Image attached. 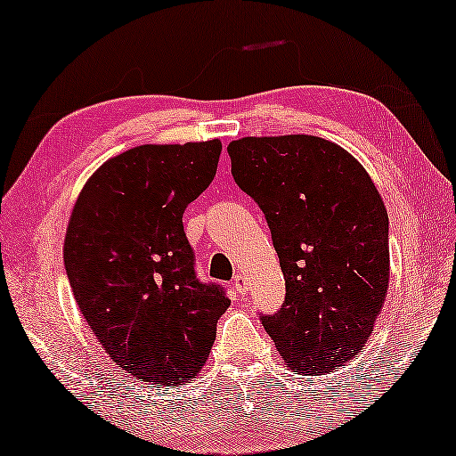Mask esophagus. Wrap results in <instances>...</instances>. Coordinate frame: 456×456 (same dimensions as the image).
Returning a JSON list of instances; mask_svg holds the SVG:
<instances>
[{
  "instance_id": "obj_1",
  "label": "esophagus",
  "mask_w": 456,
  "mask_h": 456,
  "mask_svg": "<svg viewBox=\"0 0 456 456\" xmlns=\"http://www.w3.org/2000/svg\"><path fill=\"white\" fill-rule=\"evenodd\" d=\"M233 287H235V291L239 295H245L247 293V279H245V275H241V273H237V275L233 277Z\"/></svg>"
}]
</instances>
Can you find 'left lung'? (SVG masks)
<instances>
[{
    "label": "left lung",
    "instance_id": "8db88e82",
    "mask_svg": "<svg viewBox=\"0 0 456 456\" xmlns=\"http://www.w3.org/2000/svg\"><path fill=\"white\" fill-rule=\"evenodd\" d=\"M235 183L259 205L285 277L261 322L295 370L343 367L370 337L388 287V217L362 165L313 135L229 143Z\"/></svg>",
    "mask_w": 456,
    "mask_h": 456
}]
</instances>
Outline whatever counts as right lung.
<instances>
[{
	"label": "right lung",
	"instance_id": "1",
	"mask_svg": "<svg viewBox=\"0 0 456 456\" xmlns=\"http://www.w3.org/2000/svg\"><path fill=\"white\" fill-rule=\"evenodd\" d=\"M219 155V139L134 147L105 161L73 207L63 247L73 297L107 354L135 379H195L231 303L221 285L197 279L183 231Z\"/></svg>",
	"mask_w": 456,
	"mask_h": 456
}]
</instances>
